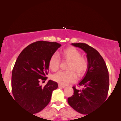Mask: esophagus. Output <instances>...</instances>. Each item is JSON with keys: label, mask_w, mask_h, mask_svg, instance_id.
Here are the masks:
<instances>
[{"label": "esophagus", "mask_w": 121, "mask_h": 121, "mask_svg": "<svg viewBox=\"0 0 121 121\" xmlns=\"http://www.w3.org/2000/svg\"><path fill=\"white\" fill-rule=\"evenodd\" d=\"M58 86L59 87H63V88H64V87H65L64 85H61V84H58Z\"/></svg>", "instance_id": "34e87169"}]
</instances>
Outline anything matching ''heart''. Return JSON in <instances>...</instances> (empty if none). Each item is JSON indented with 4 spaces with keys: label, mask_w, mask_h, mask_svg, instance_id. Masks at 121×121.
<instances>
[{
    "label": "heart",
    "mask_w": 121,
    "mask_h": 121,
    "mask_svg": "<svg viewBox=\"0 0 121 121\" xmlns=\"http://www.w3.org/2000/svg\"><path fill=\"white\" fill-rule=\"evenodd\" d=\"M63 59L69 62L68 72L59 71L53 76V79L61 85H67L75 82L76 74L82 76L85 73L88 67V62L86 58L81 56L80 51L74 47H68L61 52ZM59 58L56 54H53L49 59L48 65L52 71L58 70L59 65ZM74 71L75 72H73Z\"/></svg>",
    "instance_id": "obj_1"
}]
</instances>
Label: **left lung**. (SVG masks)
Listing matches in <instances>:
<instances>
[{"label":"left lung","instance_id":"1","mask_svg":"<svg viewBox=\"0 0 121 121\" xmlns=\"http://www.w3.org/2000/svg\"><path fill=\"white\" fill-rule=\"evenodd\" d=\"M71 44L86 53L88 67L79 83L84 88L79 90L73 87L74 95L68 99V102L76 111L86 115L106 99L109 89L108 72L103 58L95 49L83 43Z\"/></svg>","mask_w":121,"mask_h":121}]
</instances>
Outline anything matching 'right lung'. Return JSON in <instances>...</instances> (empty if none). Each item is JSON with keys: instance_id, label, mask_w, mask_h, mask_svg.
Masks as SVG:
<instances>
[{"instance_id": "add662e5", "label": "right lung", "mask_w": 121, "mask_h": 121, "mask_svg": "<svg viewBox=\"0 0 121 121\" xmlns=\"http://www.w3.org/2000/svg\"><path fill=\"white\" fill-rule=\"evenodd\" d=\"M61 44L47 41H37L27 46L18 56L11 76V87L14 99L26 111L36 113L50 102L53 91L58 84L48 80L44 87L39 81L46 80L51 56Z\"/></svg>"}]
</instances>
